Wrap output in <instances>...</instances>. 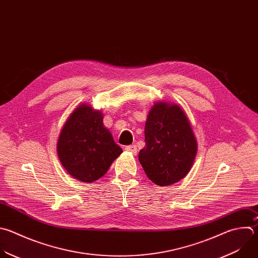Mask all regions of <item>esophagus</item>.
<instances>
[{"label": "esophagus", "instance_id": "esophagus-1", "mask_svg": "<svg viewBox=\"0 0 258 258\" xmlns=\"http://www.w3.org/2000/svg\"><path fill=\"white\" fill-rule=\"evenodd\" d=\"M125 150L128 151V152H132L133 154H136L138 149H137V146L136 145H130V146H126L125 147Z\"/></svg>", "mask_w": 258, "mask_h": 258}]
</instances>
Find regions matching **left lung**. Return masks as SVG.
I'll return each instance as SVG.
<instances>
[{
	"label": "left lung",
	"instance_id": "left-lung-1",
	"mask_svg": "<svg viewBox=\"0 0 258 258\" xmlns=\"http://www.w3.org/2000/svg\"><path fill=\"white\" fill-rule=\"evenodd\" d=\"M145 142L139 160L155 184L171 185L189 172L198 145L179 106L160 102L152 107L145 125Z\"/></svg>",
	"mask_w": 258,
	"mask_h": 258
}]
</instances>
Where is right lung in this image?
<instances>
[{
  "mask_svg": "<svg viewBox=\"0 0 258 258\" xmlns=\"http://www.w3.org/2000/svg\"><path fill=\"white\" fill-rule=\"evenodd\" d=\"M57 155L68 172L83 182L101 178L122 153L103 125L100 111L81 105L66 121L58 141Z\"/></svg>",
  "mask_w": 258,
  "mask_h": 258,
  "instance_id": "right-lung-1",
  "label": "right lung"
}]
</instances>
